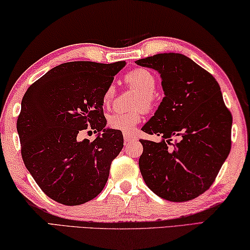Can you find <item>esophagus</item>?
I'll return each instance as SVG.
<instances>
[{
  "label": "esophagus",
  "instance_id": "34e87169",
  "mask_svg": "<svg viewBox=\"0 0 250 250\" xmlns=\"http://www.w3.org/2000/svg\"><path fill=\"white\" fill-rule=\"evenodd\" d=\"M123 136H124L125 143H132V142L137 141V137L135 136L133 133H124L123 134Z\"/></svg>",
  "mask_w": 250,
  "mask_h": 250
}]
</instances>
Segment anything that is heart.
Returning <instances> with one entry per match:
<instances>
[{
	"label": "heart",
	"instance_id": "obj_1",
	"mask_svg": "<svg viewBox=\"0 0 250 250\" xmlns=\"http://www.w3.org/2000/svg\"><path fill=\"white\" fill-rule=\"evenodd\" d=\"M125 82L130 86L136 88L141 93V96L137 98L135 103V108H143L145 110H149L155 105V88H156V77L154 76L152 72L146 68H135L128 72L125 75ZM115 96V87L109 85L105 89L103 94V103L104 105H109L112 103L113 98ZM141 122V113L140 112H130V113H114L109 115L107 123L110 128L122 130V132L129 133L133 132L138 123Z\"/></svg>",
	"mask_w": 250,
	"mask_h": 250
}]
</instances>
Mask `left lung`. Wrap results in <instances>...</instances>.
I'll return each mask as SVG.
<instances>
[{"label": "left lung", "mask_w": 250, "mask_h": 250, "mask_svg": "<svg viewBox=\"0 0 250 250\" xmlns=\"http://www.w3.org/2000/svg\"><path fill=\"white\" fill-rule=\"evenodd\" d=\"M157 71L165 97L143 132L162 137L141 140L140 169L159 197L182 203L205 193L231 147L232 117L219 84L206 69L179 53L137 60ZM176 141L171 143L172 137Z\"/></svg>", "instance_id": "obj_1"}]
</instances>
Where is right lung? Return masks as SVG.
<instances>
[{"instance_id": "add662e5", "label": "right lung", "mask_w": 250, "mask_h": 250, "mask_svg": "<svg viewBox=\"0 0 250 250\" xmlns=\"http://www.w3.org/2000/svg\"><path fill=\"white\" fill-rule=\"evenodd\" d=\"M125 64L63 63L24 94L16 123L23 162L44 194L57 203L82 205L107 182L124 140L120 130L105 128L103 94ZM86 129L99 133L96 140H77Z\"/></svg>"}]
</instances>
